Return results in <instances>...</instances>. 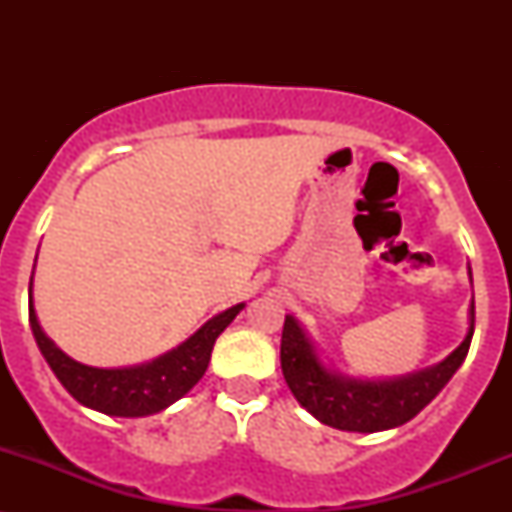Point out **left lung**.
<instances>
[{"label": "left lung", "instance_id": "left-lung-1", "mask_svg": "<svg viewBox=\"0 0 512 512\" xmlns=\"http://www.w3.org/2000/svg\"><path fill=\"white\" fill-rule=\"evenodd\" d=\"M472 281V269H469ZM474 334V301L462 344L436 366L399 378H356L322 361L320 351L301 322L286 315L281 334V370L293 397L320 424L351 433H375L397 428L414 419L467 358Z\"/></svg>", "mask_w": 512, "mask_h": 512}]
</instances>
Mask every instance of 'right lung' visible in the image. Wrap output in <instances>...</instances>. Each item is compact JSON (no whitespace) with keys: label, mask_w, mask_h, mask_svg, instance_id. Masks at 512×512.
Listing matches in <instances>:
<instances>
[{"label":"right lung","mask_w":512,"mask_h":512,"mask_svg":"<svg viewBox=\"0 0 512 512\" xmlns=\"http://www.w3.org/2000/svg\"><path fill=\"white\" fill-rule=\"evenodd\" d=\"M243 308L245 303H238L214 315L192 337L166 354L156 356L154 361L122 368H96L74 361L43 332L33 305V276L28 286V320H31L35 344L64 390L88 409L108 416H125V419L158 414L185 397L207 373L211 349L219 334L236 320Z\"/></svg>","instance_id":"add662e5"}]
</instances>
